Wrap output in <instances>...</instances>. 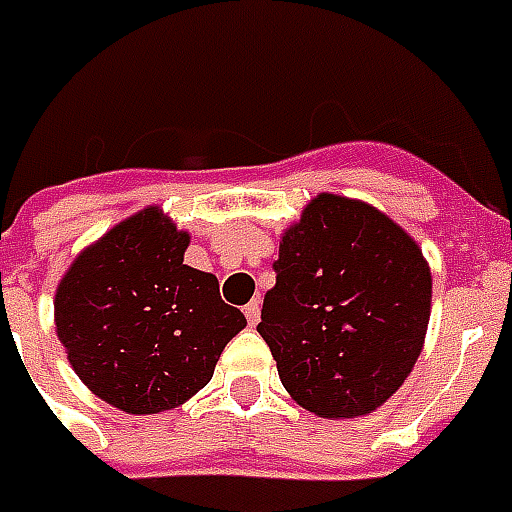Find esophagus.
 <instances>
[{"instance_id": "obj_1", "label": "esophagus", "mask_w": 512, "mask_h": 512, "mask_svg": "<svg viewBox=\"0 0 512 512\" xmlns=\"http://www.w3.org/2000/svg\"><path fill=\"white\" fill-rule=\"evenodd\" d=\"M245 317H248V325H256L262 317V300H250L245 306Z\"/></svg>"}]
</instances>
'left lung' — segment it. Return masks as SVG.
Instances as JSON below:
<instances>
[{
	"label": "left lung",
	"instance_id": "obj_1",
	"mask_svg": "<svg viewBox=\"0 0 512 512\" xmlns=\"http://www.w3.org/2000/svg\"><path fill=\"white\" fill-rule=\"evenodd\" d=\"M256 331L306 411L353 419L411 375L430 320L422 250L375 206L322 192L286 231Z\"/></svg>",
	"mask_w": 512,
	"mask_h": 512
}]
</instances>
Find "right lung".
Instances as JSON below:
<instances>
[{
  "instance_id": "right-lung-1",
  "label": "right lung",
  "mask_w": 512,
  "mask_h": 512,
  "mask_svg": "<svg viewBox=\"0 0 512 512\" xmlns=\"http://www.w3.org/2000/svg\"><path fill=\"white\" fill-rule=\"evenodd\" d=\"M187 245L151 206L107 231L57 286L54 322L68 361L93 394L126 413L190 400L245 328L215 275L184 264Z\"/></svg>"
}]
</instances>
